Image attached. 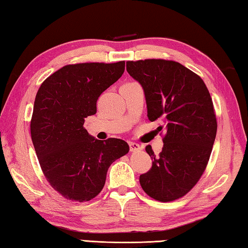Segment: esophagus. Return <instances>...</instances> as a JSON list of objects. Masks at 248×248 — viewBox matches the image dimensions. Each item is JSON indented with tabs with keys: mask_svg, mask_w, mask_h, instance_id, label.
<instances>
[{
	"mask_svg": "<svg viewBox=\"0 0 248 248\" xmlns=\"http://www.w3.org/2000/svg\"><path fill=\"white\" fill-rule=\"evenodd\" d=\"M129 148L131 152H138V151H141L143 149L139 143H137V142H129Z\"/></svg>",
	"mask_w": 248,
	"mask_h": 248,
	"instance_id": "obj_1",
	"label": "esophagus"
}]
</instances>
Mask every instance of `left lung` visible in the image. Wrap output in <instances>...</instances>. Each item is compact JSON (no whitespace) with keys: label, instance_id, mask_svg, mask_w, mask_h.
Listing matches in <instances>:
<instances>
[{"label":"left lung","instance_id":"left-lung-1","mask_svg":"<svg viewBox=\"0 0 248 248\" xmlns=\"http://www.w3.org/2000/svg\"><path fill=\"white\" fill-rule=\"evenodd\" d=\"M127 71L143 87L150 121L165 129L162 152L145 151L152 167L140 175L146 195L161 202L179 199L199 182L217 136L212 98L198 74L164 59L128 61Z\"/></svg>","mask_w":248,"mask_h":248}]
</instances>
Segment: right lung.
<instances>
[{
  "label": "right lung",
  "mask_w": 248,
  "mask_h": 248,
  "mask_svg": "<svg viewBox=\"0 0 248 248\" xmlns=\"http://www.w3.org/2000/svg\"><path fill=\"white\" fill-rule=\"evenodd\" d=\"M124 72L116 63L68 64L45 79L37 92L31 134L41 170L65 199L90 201L102 191L112 162L129 152L125 141L96 140L84 128L97 99Z\"/></svg>",
  "instance_id": "add662e5"
}]
</instances>
